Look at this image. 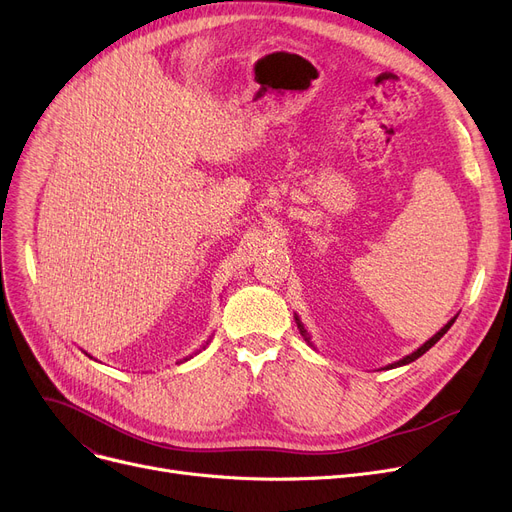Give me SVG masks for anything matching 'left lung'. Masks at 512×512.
<instances>
[{
  "mask_svg": "<svg viewBox=\"0 0 512 512\" xmlns=\"http://www.w3.org/2000/svg\"><path fill=\"white\" fill-rule=\"evenodd\" d=\"M454 319H456V315H454V317H452V319L448 321V324H446V326H444V328H442L440 332H436V334H434L432 338H429L427 342H423V344H421V346L417 348V351H413V353H411V355H407V357H402L400 361H394V363L386 365L384 369H394V367H402V365H409V363H413L415 359H419V357H421L423 353H427V351H429V348H432V346H434V344H436V342H438V340H440V338H442V336H444V334H446V332L450 330V326L454 324ZM294 321H297V326H299V332H301V336H303V338L307 340V344H309V346H313V342H311V336H309V332L305 330V326H303V321L299 319V315H297V313H294ZM313 348H315V346H313Z\"/></svg>",
  "mask_w": 512,
  "mask_h": 512,
  "instance_id": "obj_1",
  "label": "left lung"
}]
</instances>
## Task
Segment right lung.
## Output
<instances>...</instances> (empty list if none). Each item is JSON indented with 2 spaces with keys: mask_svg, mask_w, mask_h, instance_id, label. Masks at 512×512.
<instances>
[{
  "mask_svg": "<svg viewBox=\"0 0 512 512\" xmlns=\"http://www.w3.org/2000/svg\"><path fill=\"white\" fill-rule=\"evenodd\" d=\"M207 344H209V340H207V342H205V344H203V348H205V346H207ZM203 348H199V351H197V353H201V351H203ZM197 353H193V355H197ZM85 355H87V353H85ZM193 355H191V357H184V359H182V361H188V359H193ZM89 357H91V355H89ZM91 359H93V357H91ZM182 361H180V363H182Z\"/></svg>",
  "mask_w": 512,
  "mask_h": 512,
  "instance_id": "add662e5",
  "label": "right lung"
}]
</instances>
